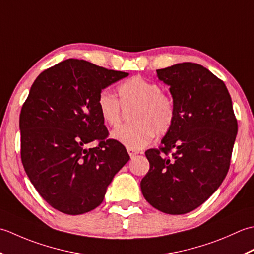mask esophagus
<instances>
[{
    "instance_id": "obj_1",
    "label": "esophagus",
    "mask_w": 254,
    "mask_h": 254,
    "mask_svg": "<svg viewBox=\"0 0 254 254\" xmlns=\"http://www.w3.org/2000/svg\"><path fill=\"white\" fill-rule=\"evenodd\" d=\"M127 151H128L129 156H130V158H133L134 156H137V154L139 153L138 150H134V149H131V148H127Z\"/></svg>"
}]
</instances>
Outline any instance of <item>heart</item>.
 Returning a JSON list of instances; mask_svg holds the SVG:
<instances>
[{
    "label": "heart",
    "instance_id": "b5f03b06",
    "mask_svg": "<svg viewBox=\"0 0 254 254\" xmlns=\"http://www.w3.org/2000/svg\"><path fill=\"white\" fill-rule=\"evenodd\" d=\"M118 95L120 101L111 92H100L97 110L105 124L118 127L122 123L120 105L124 108L133 106L130 114L132 124L112 132V138L124 146L134 150L141 149L151 142L156 132L163 134L172 127L175 120L173 100L161 92V87L156 82L133 76L118 86Z\"/></svg>",
    "mask_w": 254,
    "mask_h": 254
}]
</instances>
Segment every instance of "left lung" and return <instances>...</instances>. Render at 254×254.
<instances>
[{"instance_id": "obj_1", "label": "left lung", "mask_w": 254, "mask_h": 254, "mask_svg": "<svg viewBox=\"0 0 254 254\" xmlns=\"http://www.w3.org/2000/svg\"><path fill=\"white\" fill-rule=\"evenodd\" d=\"M157 76L170 86L175 120L159 149L146 151L150 169L140 188L154 208L182 215L225 180L238 124L225 83L203 65L183 62L157 70Z\"/></svg>"}]
</instances>
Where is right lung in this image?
I'll return each instance as SVG.
<instances>
[{
	"instance_id": "1",
	"label": "right lung",
	"mask_w": 254,
	"mask_h": 254,
	"mask_svg": "<svg viewBox=\"0 0 254 254\" xmlns=\"http://www.w3.org/2000/svg\"><path fill=\"white\" fill-rule=\"evenodd\" d=\"M128 73L66 59L37 76L19 115L20 157L39 195L55 209L81 215L96 208L129 161L97 110L103 89ZM92 141L97 147L86 149Z\"/></svg>"
}]
</instances>
